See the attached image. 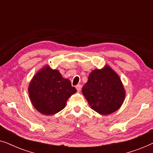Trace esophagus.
<instances>
[{
	"label": "esophagus",
	"instance_id": "1",
	"mask_svg": "<svg viewBox=\"0 0 153 153\" xmlns=\"http://www.w3.org/2000/svg\"><path fill=\"white\" fill-rule=\"evenodd\" d=\"M76 88L77 90V91H80L81 89V85L80 84H78L76 85Z\"/></svg>",
	"mask_w": 153,
	"mask_h": 153
}]
</instances>
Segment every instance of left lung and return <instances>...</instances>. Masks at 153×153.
Here are the masks:
<instances>
[{
  "label": "left lung",
  "instance_id": "obj_1",
  "mask_svg": "<svg viewBox=\"0 0 153 153\" xmlns=\"http://www.w3.org/2000/svg\"><path fill=\"white\" fill-rule=\"evenodd\" d=\"M82 93L92 109L102 115L116 111L126 95L120 76L107 65L90 73Z\"/></svg>",
  "mask_w": 153,
  "mask_h": 153
}]
</instances>
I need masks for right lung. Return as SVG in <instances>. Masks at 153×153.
<instances>
[{
	"label": "right lung",
	"mask_w": 153,
	"mask_h": 153,
	"mask_svg": "<svg viewBox=\"0 0 153 153\" xmlns=\"http://www.w3.org/2000/svg\"><path fill=\"white\" fill-rule=\"evenodd\" d=\"M76 92L70 81L49 65L37 71L28 85L31 103L37 111L47 116L63 109L68 100Z\"/></svg>",
	"instance_id": "right-lung-1"
}]
</instances>
